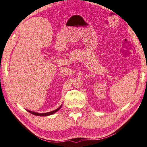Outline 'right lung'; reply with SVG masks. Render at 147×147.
<instances>
[{
  "label": "right lung",
  "instance_id": "right-lung-1",
  "mask_svg": "<svg viewBox=\"0 0 147 147\" xmlns=\"http://www.w3.org/2000/svg\"><path fill=\"white\" fill-rule=\"evenodd\" d=\"M61 107H62V105H61L60 107H58V109H56V110L55 111H53L51 112H49V113H35V112H33V111H28L29 113H30L31 114H33V115H35V116H49V115H51V114L55 113L56 112H57L59 111V109L61 108Z\"/></svg>",
  "mask_w": 147,
  "mask_h": 147
}]
</instances>
